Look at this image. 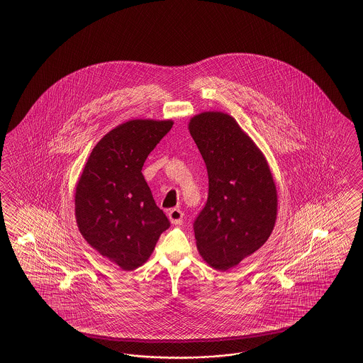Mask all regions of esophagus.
<instances>
[{
  "label": "esophagus",
  "mask_w": 363,
  "mask_h": 363,
  "mask_svg": "<svg viewBox=\"0 0 363 363\" xmlns=\"http://www.w3.org/2000/svg\"><path fill=\"white\" fill-rule=\"evenodd\" d=\"M167 217L173 225H181L182 220H184V213H182V210L179 209L169 210Z\"/></svg>",
  "instance_id": "obj_1"
}]
</instances>
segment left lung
Here are the masks:
<instances>
[{
    "mask_svg": "<svg viewBox=\"0 0 363 363\" xmlns=\"http://www.w3.org/2000/svg\"><path fill=\"white\" fill-rule=\"evenodd\" d=\"M189 132L209 176V197L194 220L203 261L226 272L269 240L277 220V187L264 153L238 122L222 111H203Z\"/></svg>",
    "mask_w": 363,
    "mask_h": 363,
    "instance_id": "left-lung-1",
    "label": "left lung"
}]
</instances>
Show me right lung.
I'll use <instances>...</instances> for the list:
<instances>
[{
  "instance_id": "1",
  "label": "right lung",
  "mask_w": 363,
  "mask_h": 363,
  "mask_svg": "<svg viewBox=\"0 0 363 363\" xmlns=\"http://www.w3.org/2000/svg\"><path fill=\"white\" fill-rule=\"evenodd\" d=\"M173 123L132 120L118 125L93 147L78 179V230L94 250L128 272L149 259L170 226L141 170Z\"/></svg>"
}]
</instances>
